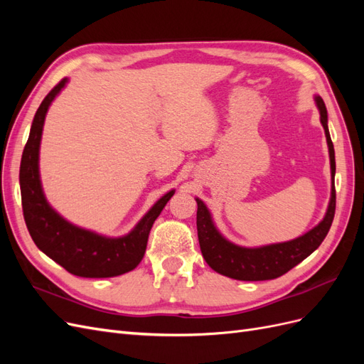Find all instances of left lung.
<instances>
[{"label": "left lung", "mask_w": 364, "mask_h": 364, "mask_svg": "<svg viewBox=\"0 0 364 364\" xmlns=\"http://www.w3.org/2000/svg\"><path fill=\"white\" fill-rule=\"evenodd\" d=\"M314 100L318 107V112H321V123L325 129L329 161H331V200H329L325 218L310 232L296 240L287 241V243L247 249L229 243L228 240L220 235L205 203L196 199L197 235H199L202 255L208 262V266L217 273L238 281H267L279 278L284 273H287L294 266H297L301 261H304L308 255H311L325 240L336 214V156L333 141L328 130V114L325 103L318 95Z\"/></svg>", "instance_id": "obj_1"}]
</instances>
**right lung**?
<instances>
[{
	"mask_svg": "<svg viewBox=\"0 0 364 364\" xmlns=\"http://www.w3.org/2000/svg\"><path fill=\"white\" fill-rule=\"evenodd\" d=\"M67 82L62 79L53 87L33 118L19 170L24 220L35 245L67 272L82 278H112L134 270L141 262L150 229L174 190L162 196L130 234L119 238H106L77 228L51 209L39 179V144L48 106Z\"/></svg>",
	"mask_w": 364,
	"mask_h": 364,
	"instance_id": "obj_1",
	"label": "right lung"
}]
</instances>
